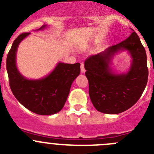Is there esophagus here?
<instances>
[{"mask_svg": "<svg viewBox=\"0 0 154 154\" xmlns=\"http://www.w3.org/2000/svg\"><path fill=\"white\" fill-rule=\"evenodd\" d=\"M80 71H81V73L85 72V68H84V63H81V64H80Z\"/></svg>", "mask_w": 154, "mask_h": 154, "instance_id": "esophagus-1", "label": "esophagus"}]
</instances>
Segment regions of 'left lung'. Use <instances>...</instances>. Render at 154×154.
Instances as JSON below:
<instances>
[{
  "mask_svg": "<svg viewBox=\"0 0 154 154\" xmlns=\"http://www.w3.org/2000/svg\"><path fill=\"white\" fill-rule=\"evenodd\" d=\"M125 40L109 47L103 52L90 55L84 61L89 81V95L99 112L106 114L123 112L141 97L148 79L144 47L135 32ZM130 52L132 64L125 75H116L109 67L112 56L120 50Z\"/></svg>",
  "mask_w": 154,
  "mask_h": 154,
  "instance_id": "1",
  "label": "left lung"
}]
</instances>
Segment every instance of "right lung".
Instances as JSON below:
<instances>
[{"label":"right lung","mask_w":154,"mask_h":154,"mask_svg":"<svg viewBox=\"0 0 154 154\" xmlns=\"http://www.w3.org/2000/svg\"><path fill=\"white\" fill-rule=\"evenodd\" d=\"M42 26L39 29H42ZM30 32H23L13 42L7 57V70L12 93L24 107L42 116L55 114L62 109L73 81L80 74V64L58 63L52 72L40 80L23 77L16 65L17 47Z\"/></svg>","instance_id":"1"}]
</instances>
